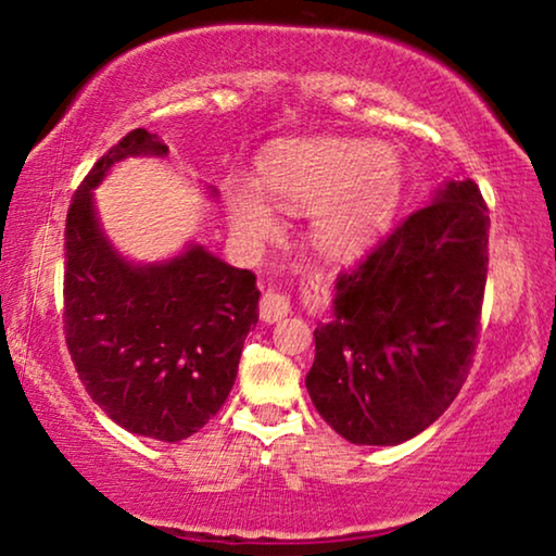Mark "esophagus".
<instances>
[{"label":"esophagus","instance_id":"esophagus-1","mask_svg":"<svg viewBox=\"0 0 556 556\" xmlns=\"http://www.w3.org/2000/svg\"><path fill=\"white\" fill-rule=\"evenodd\" d=\"M306 288L316 301L321 299V295L329 293V280H326L324 270L308 273ZM288 314H291V295L273 291V288H270V291L263 293V299H261V318H263V321H268V324L280 321V318L288 316Z\"/></svg>","mask_w":556,"mask_h":556}]
</instances>
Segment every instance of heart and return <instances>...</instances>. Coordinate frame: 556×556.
<instances>
[{
  "label": "heart",
  "mask_w": 556,
  "mask_h": 556,
  "mask_svg": "<svg viewBox=\"0 0 556 556\" xmlns=\"http://www.w3.org/2000/svg\"><path fill=\"white\" fill-rule=\"evenodd\" d=\"M257 185L278 207H316V235L337 253L356 250L390 223L402 194V162L387 143L359 139L291 141L257 164ZM232 223L250 238L276 230L261 194L235 187Z\"/></svg>",
  "instance_id": "heart-1"
}]
</instances>
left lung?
<instances>
[{"instance_id": "left-lung-1", "label": "left lung", "mask_w": 556, "mask_h": 556, "mask_svg": "<svg viewBox=\"0 0 556 556\" xmlns=\"http://www.w3.org/2000/svg\"><path fill=\"white\" fill-rule=\"evenodd\" d=\"M489 227L476 181H451L339 273L306 387L349 443H405L458 397L481 333Z\"/></svg>"}]
</instances>
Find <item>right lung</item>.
Segmentation results:
<instances>
[{"mask_svg": "<svg viewBox=\"0 0 556 556\" xmlns=\"http://www.w3.org/2000/svg\"><path fill=\"white\" fill-rule=\"evenodd\" d=\"M159 134L134 128L93 164L65 219L63 331L96 405L136 435L177 443L230 394L261 291L250 270L200 245L159 265H131L98 227L93 187L111 164L166 154Z\"/></svg>", "mask_w": 556, "mask_h": 556, "instance_id": "obj_1", "label": "right lung"}]
</instances>
